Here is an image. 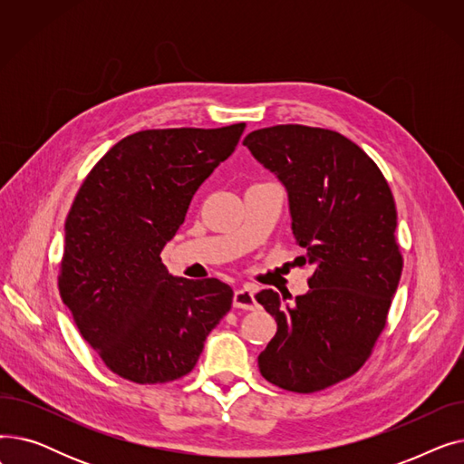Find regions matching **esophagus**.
<instances>
[{"label":"esophagus","mask_w":464,"mask_h":464,"mask_svg":"<svg viewBox=\"0 0 464 464\" xmlns=\"http://www.w3.org/2000/svg\"><path fill=\"white\" fill-rule=\"evenodd\" d=\"M233 306L235 308H242V310H254L257 306L256 301V291L248 285L238 287L233 295Z\"/></svg>","instance_id":"34e87169"}]
</instances>
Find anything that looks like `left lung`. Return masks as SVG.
Here are the masks:
<instances>
[{"mask_svg":"<svg viewBox=\"0 0 464 464\" xmlns=\"http://www.w3.org/2000/svg\"><path fill=\"white\" fill-rule=\"evenodd\" d=\"M242 144L284 184L301 261L314 265L294 304L273 289L256 295L278 324L259 372L287 392H322L362 367L385 327L402 273L393 193L378 165L331 130L273 126Z\"/></svg>","mask_w":464,"mask_h":464,"instance_id":"obj_1","label":"left lung"}]
</instances>
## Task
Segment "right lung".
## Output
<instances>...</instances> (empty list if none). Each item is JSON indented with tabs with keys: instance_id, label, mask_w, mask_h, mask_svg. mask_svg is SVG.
<instances>
[{
	"instance_id": "obj_1",
	"label": "right lung",
	"mask_w": 464,
	"mask_h": 464,
	"mask_svg": "<svg viewBox=\"0 0 464 464\" xmlns=\"http://www.w3.org/2000/svg\"><path fill=\"white\" fill-rule=\"evenodd\" d=\"M245 128L137 131L82 182L65 219L58 287L82 338L114 374L135 383L186 376L229 312L227 284L169 275L160 254Z\"/></svg>"
}]
</instances>
